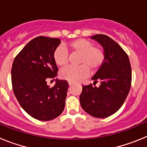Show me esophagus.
Wrapping results in <instances>:
<instances>
[{"mask_svg":"<svg viewBox=\"0 0 147 147\" xmlns=\"http://www.w3.org/2000/svg\"><path fill=\"white\" fill-rule=\"evenodd\" d=\"M68 85H69V86H72L73 83L72 82H68Z\"/></svg>","mask_w":147,"mask_h":147,"instance_id":"obj_1","label":"esophagus"}]
</instances>
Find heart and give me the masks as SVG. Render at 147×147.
<instances>
[{"label":"heart","mask_w":147,"mask_h":147,"mask_svg":"<svg viewBox=\"0 0 147 147\" xmlns=\"http://www.w3.org/2000/svg\"><path fill=\"white\" fill-rule=\"evenodd\" d=\"M79 54L77 67H68L59 74L61 79L70 82H78L91 73L96 72L104 63L105 59V51L98 45H93L90 41L83 38L74 40L58 47L53 54L55 64L59 67H64L68 63V53Z\"/></svg>","instance_id":"b5f03b06"}]
</instances>
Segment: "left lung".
Listing matches in <instances>:
<instances>
[{"instance_id":"1","label":"left lung","mask_w":147,"mask_h":147,"mask_svg":"<svg viewBox=\"0 0 147 147\" xmlns=\"http://www.w3.org/2000/svg\"><path fill=\"white\" fill-rule=\"evenodd\" d=\"M103 47L104 63L92 77V84L82 85L80 101L82 109L93 117L106 118L115 113L124 104L132 82L129 57L124 49L110 37L96 34L91 37Z\"/></svg>"}]
</instances>
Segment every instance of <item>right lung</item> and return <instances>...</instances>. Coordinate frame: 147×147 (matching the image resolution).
<instances>
[{"instance_id": "1", "label": "right lung", "mask_w": 147, "mask_h": 147, "mask_svg": "<svg viewBox=\"0 0 147 147\" xmlns=\"http://www.w3.org/2000/svg\"><path fill=\"white\" fill-rule=\"evenodd\" d=\"M60 42L58 38L35 37L13 62V92L22 108L37 120H52L64 110L67 82L57 80L52 88L47 85L48 79H54L57 75L58 67L53 54Z\"/></svg>"}]
</instances>
